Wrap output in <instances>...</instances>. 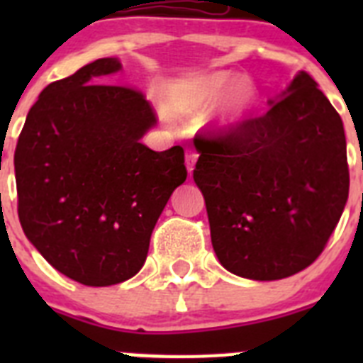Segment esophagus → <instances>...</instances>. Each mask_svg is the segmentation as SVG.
<instances>
[{
  "label": "esophagus",
  "mask_w": 363,
  "mask_h": 363,
  "mask_svg": "<svg viewBox=\"0 0 363 363\" xmlns=\"http://www.w3.org/2000/svg\"><path fill=\"white\" fill-rule=\"evenodd\" d=\"M196 160H198V152L196 150H187V154H185V165H187V171L189 174L192 172V169H194V165H196Z\"/></svg>",
  "instance_id": "esophagus-1"
}]
</instances>
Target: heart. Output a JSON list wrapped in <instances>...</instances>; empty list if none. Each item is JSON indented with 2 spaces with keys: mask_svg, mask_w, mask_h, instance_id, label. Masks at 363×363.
<instances>
[{
  "mask_svg": "<svg viewBox=\"0 0 363 363\" xmlns=\"http://www.w3.org/2000/svg\"><path fill=\"white\" fill-rule=\"evenodd\" d=\"M236 85V78L229 72L211 74L207 78H201L194 83L182 86L169 99L171 111L179 114H189V112L205 111L211 105H214L218 99L229 92L230 89ZM255 105V92L249 85H238L227 96L225 104L221 107L220 120L221 125L230 127V125L240 123L245 120V116L251 112Z\"/></svg>",
  "mask_w": 363,
  "mask_h": 363,
  "instance_id": "b5f03b06",
  "label": "heart"
}]
</instances>
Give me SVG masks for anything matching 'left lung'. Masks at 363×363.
<instances>
[{
	"label": "left lung",
	"mask_w": 363,
	"mask_h": 363,
	"mask_svg": "<svg viewBox=\"0 0 363 363\" xmlns=\"http://www.w3.org/2000/svg\"><path fill=\"white\" fill-rule=\"evenodd\" d=\"M306 70L264 116L196 134L192 178L220 264L242 278L293 277L322 255L349 196L344 123Z\"/></svg>",
	"instance_id": "obj_1"
}]
</instances>
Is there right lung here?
Listing matches in <instances>:
<instances>
[{
    "mask_svg": "<svg viewBox=\"0 0 363 363\" xmlns=\"http://www.w3.org/2000/svg\"><path fill=\"white\" fill-rule=\"evenodd\" d=\"M120 69L101 57L45 86L14 152L25 236L56 271L91 287L143 267L154 225L187 178L184 147L156 152L140 142L156 123L143 92L96 83Z\"/></svg>",
    "mask_w": 363,
    "mask_h": 363,
    "instance_id": "add662e5",
    "label": "right lung"
}]
</instances>
